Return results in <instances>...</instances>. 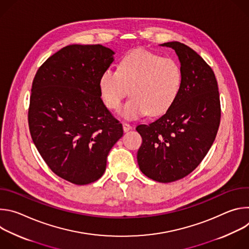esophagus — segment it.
I'll list each match as a JSON object with an SVG mask.
<instances>
[{"label":"esophagus","instance_id":"34e87169","mask_svg":"<svg viewBox=\"0 0 249 249\" xmlns=\"http://www.w3.org/2000/svg\"><path fill=\"white\" fill-rule=\"evenodd\" d=\"M123 130H124V132H128L129 130H131L132 129V126L130 125V124H128V123H126V122H123Z\"/></svg>","mask_w":249,"mask_h":249}]
</instances>
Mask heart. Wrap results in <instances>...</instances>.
<instances>
[{"mask_svg":"<svg viewBox=\"0 0 249 249\" xmlns=\"http://www.w3.org/2000/svg\"><path fill=\"white\" fill-rule=\"evenodd\" d=\"M182 84V71L176 60L137 49L128 53L118 70L105 69L99 78V90L109 109L118 110L128 95L120 115L136 120L148 114L165 113L175 102Z\"/></svg>","mask_w":249,"mask_h":249,"instance_id":"heart-1","label":"heart"}]
</instances>
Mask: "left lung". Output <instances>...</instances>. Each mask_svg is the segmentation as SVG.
Listing matches in <instances>:
<instances>
[{"mask_svg":"<svg viewBox=\"0 0 249 249\" xmlns=\"http://www.w3.org/2000/svg\"><path fill=\"white\" fill-rule=\"evenodd\" d=\"M160 46L178 56L181 89L165 114L137 126L143 139L137 160L149 178L168 183L191 173L209 152L220 126L221 103L215 74L199 54L177 41Z\"/></svg>","mask_w":249,"mask_h":249,"instance_id":"8db88e82","label":"left lung"}]
</instances>
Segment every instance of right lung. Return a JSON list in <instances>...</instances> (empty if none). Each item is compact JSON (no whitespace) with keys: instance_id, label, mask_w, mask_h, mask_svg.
Masks as SVG:
<instances>
[{"instance_id":"right-lung-1","label":"right lung","mask_w":249,"mask_h":249,"mask_svg":"<svg viewBox=\"0 0 249 249\" xmlns=\"http://www.w3.org/2000/svg\"><path fill=\"white\" fill-rule=\"evenodd\" d=\"M114 51L69 45L49 57L32 82L28 125L33 143L50 169L77 185L102 176L122 124L106 108L99 78Z\"/></svg>"}]
</instances>
